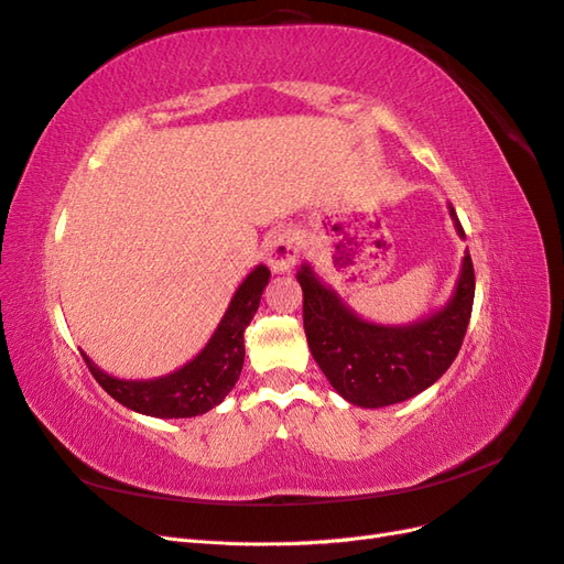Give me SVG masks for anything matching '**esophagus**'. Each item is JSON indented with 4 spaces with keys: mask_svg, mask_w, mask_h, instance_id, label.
Listing matches in <instances>:
<instances>
[{
    "mask_svg": "<svg viewBox=\"0 0 564 564\" xmlns=\"http://www.w3.org/2000/svg\"><path fill=\"white\" fill-rule=\"evenodd\" d=\"M299 259V237L294 230H280L270 237L268 265L275 272L292 270Z\"/></svg>",
    "mask_w": 564,
    "mask_h": 564,
    "instance_id": "esophagus-1",
    "label": "esophagus"
}]
</instances>
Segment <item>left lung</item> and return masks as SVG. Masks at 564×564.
<instances>
[{
  "label": "left lung",
  "mask_w": 564,
  "mask_h": 564,
  "mask_svg": "<svg viewBox=\"0 0 564 564\" xmlns=\"http://www.w3.org/2000/svg\"><path fill=\"white\" fill-rule=\"evenodd\" d=\"M449 214L464 237L456 212ZM296 278L311 352L338 395L352 404L377 409L419 395L449 369L464 344L475 299L470 253L447 308L409 327H381L352 315L308 265Z\"/></svg>",
  "instance_id": "left-lung-1"
}]
</instances>
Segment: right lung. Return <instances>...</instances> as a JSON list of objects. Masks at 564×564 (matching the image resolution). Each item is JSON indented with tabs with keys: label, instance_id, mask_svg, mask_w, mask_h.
I'll return each mask as SVG.
<instances>
[{
	"label": "right lung",
	"instance_id": "right-lung-1",
	"mask_svg": "<svg viewBox=\"0 0 564 564\" xmlns=\"http://www.w3.org/2000/svg\"><path fill=\"white\" fill-rule=\"evenodd\" d=\"M268 280L270 270L265 265H256L235 292L207 348L169 377L124 381L108 377L82 352L84 362L110 398L139 414L158 419H191L209 412L218 402H224L240 379L245 365V329L249 327L253 313L259 311Z\"/></svg>",
	"mask_w": 564,
	"mask_h": 564
}]
</instances>
